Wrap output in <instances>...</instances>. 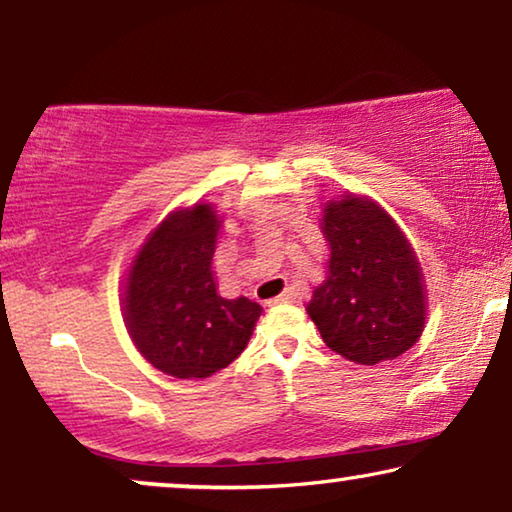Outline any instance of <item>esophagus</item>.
<instances>
[{
  "mask_svg": "<svg viewBox=\"0 0 512 512\" xmlns=\"http://www.w3.org/2000/svg\"><path fill=\"white\" fill-rule=\"evenodd\" d=\"M294 301V292L292 290H285V292H280L276 299H271V304H292Z\"/></svg>",
  "mask_w": 512,
  "mask_h": 512,
  "instance_id": "obj_1",
  "label": "esophagus"
}]
</instances>
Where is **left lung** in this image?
<instances>
[{"instance_id": "obj_1", "label": "left lung", "mask_w": 512, "mask_h": 512, "mask_svg": "<svg viewBox=\"0 0 512 512\" xmlns=\"http://www.w3.org/2000/svg\"><path fill=\"white\" fill-rule=\"evenodd\" d=\"M327 276L306 313L322 341L355 364L397 359L420 341L427 290L415 248L397 220L364 194L329 199L320 218Z\"/></svg>"}]
</instances>
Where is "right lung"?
Wrapping results in <instances>:
<instances>
[{"label":"right lung","mask_w":512,"mask_h":512,"mask_svg":"<svg viewBox=\"0 0 512 512\" xmlns=\"http://www.w3.org/2000/svg\"><path fill=\"white\" fill-rule=\"evenodd\" d=\"M222 215L211 201L171 211L122 278L120 308L136 350L167 376L194 380L246 350L262 306L218 292L213 255Z\"/></svg>","instance_id":"obj_1"}]
</instances>
